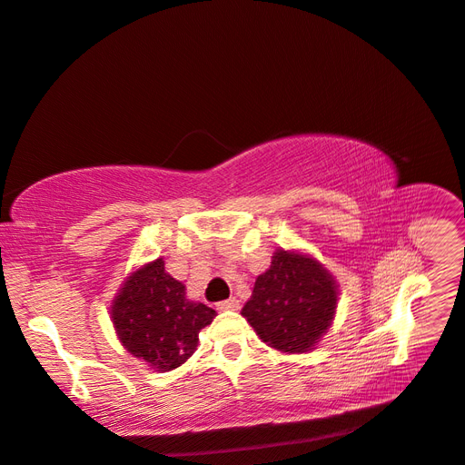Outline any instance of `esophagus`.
Here are the masks:
<instances>
[{
  "mask_svg": "<svg viewBox=\"0 0 465 465\" xmlns=\"http://www.w3.org/2000/svg\"><path fill=\"white\" fill-rule=\"evenodd\" d=\"M240 308V300L237 298H230V300H223L216 303V310L218 312H230V310H237Z\"/></svg>",
  "mask_w": 465,
  "mask_h": 465,
  "instance_id": "34e87169",
  "label": "esophagus"
}]
</instances>
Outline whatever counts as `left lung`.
I'll use <instances>...</instances> for the list:
<instances>
[{
    "label": "left lung",
    "instance_id": "1",
    "mask_svg": "<svg viewBox=\"0 0 465 465\" xmlns=\"http://www.w3.org/2000/svg\"><path fill=\"white\" fill-rule=\"evenodd\" d=\"M335 308L337 284L322 262L278 249L242 313L269 347L308 352L333 322Z\"/></svg>",
    "mask_w": 465,
    "mask_h": 465
}]
</instances>
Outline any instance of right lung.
<instances>
[{"mask_svg":"<svg viewBox=\"0 0 465 465\" xmlns=\"http://www.w3.org/2000/svg\"><path fill=\"white\" fill-rule=\"evenodd\" d=\"M113 323L124 349L167 372L187 362L196 351L198 333L216 312L184 296V286L155 259L132 272L113 303Z\"/></svg>","mask_w":465,"mask_h":465,"instance_id":"obj_1","label":"right lung"}]
</instances>
